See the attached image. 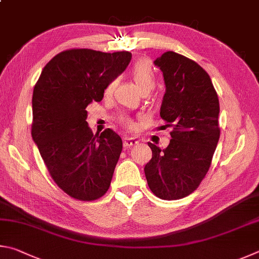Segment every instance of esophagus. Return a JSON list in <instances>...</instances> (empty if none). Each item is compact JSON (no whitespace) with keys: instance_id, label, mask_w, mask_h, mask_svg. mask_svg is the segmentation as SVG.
<instances>
[{"instance_id":"esophagus-1","label":"esophagus","mask_w":259,"mask_h":259,"mask_svg":"<svg viewBox=\"0 0 259 259\" xmlns=\"http://www.w3.org/2000/svg\"><path fill=\"white\" fill-rule=\"evenodd\" d=\"M137 144H139V140L138 139L130 138V137H126L124 139V147H126V148L137 146Z\"/></svg>"}]
</instances>
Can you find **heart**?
Returning <instances> with one entry per match:
<instances>
[{
  "instance_id": "obj_1",
  "label": "heart",
  "mask_w": 259,
  "mask_h": 259,
  "mask_svg": "<svg viewBox=\"0 0 259 259\" xmlns=\"http://www.w3.org/2000/svg\"><path fill=\"white\" fill-rule=\"evenodd\" d=\"M130 71H131V75L133 77V79L135 80V83H137V85L140 88V90L150 91L153 89V86L156 84V76H155V71H153L152 67L149 65L148 61L141 60V61L135 62L134 65L131 67ZM113 85H115V81H110V83L107 85L104 93L110 94L113 89ZM121 122L128 127H134V121L131 119V118L122 117Z\"/></svg>"
}]
</instances>
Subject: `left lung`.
I'll list each match as a JSON object with an SVG mask.
<instances>
[{
	"label": "left lung",
	"instance_id": "1",
	"mask_svg": "<svg viewBox=\"0 0 259 259\" xmlns=\"http://www.w3.org/2000/svg\"><path fill=\"white\" fill-rule=\"evenodd\" d=\"M166 92L160 117L173 127L166 149L149 142L152 158L144 167L152 193L164 200L191 194L209 169L220 139V102L209 75L196 61L173 51L157 58Z\"/></svg>",
	"mask_w": 259,
	"mask_h": 259
}]
</instances>
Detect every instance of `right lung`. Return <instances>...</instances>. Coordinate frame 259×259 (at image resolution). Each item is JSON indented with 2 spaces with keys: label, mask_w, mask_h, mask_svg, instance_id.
Instances as JSON below:
<instances>
[{
  "label": "right lung",
  "mask_w": 259,
  "mask_h": 259,
  "mask_svg": "<svg viewBox=\"0 0 259 259\" xmlns=\"http://www.w3.org/2000/svg\"><path fill=\"white\" fill-rule=\"evenodd\" d=\"M127 51H62L43 68L33 92L31 137L54 182L68 196L93 201L108 191L122 141L112 130L93 134L86 107L126 69Z\"/></svg>",
  "instance_id": "1"
}]
</instances>
